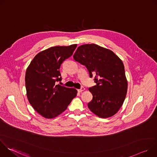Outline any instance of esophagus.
Masks as SVG:
<instances>
[{
	"label": "esophagus",
	"mask_w": 157,
	"mask_h": 157,
	"mask_svg": "<svg viewBox=\"0 0 157 157\" xmlns=\"http://www.w3.org/2000/svg\"><path fill=\"white\" fill-rule=\"evenodd\" d=\"M85 89V88L84 87H81L80 89H78V91L79 92V93H81L82 91H83Z\"/></svg>",
	"instance_id": "esophagus-1"
}]
</instances>
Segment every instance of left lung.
Returning a JSON list of instances; mask_svg holds the SVG:
<instances>
[{
  "label": "left lung",
  "mask_w": 157,
  "mask_h": 157,
  "mask_svg": "<svg viewBox=\"0 0 157 157\" xmlns=\"http://www.w3.org/2000/svg\"><path fill=\"white\" fill-rule=\"evenodd\" d=\"M74 59L85 66L95 86L89 88L93 94L89 109L101 118L116 114L121 107L127 91L124 66L112 51L95 44H82L74 54Z\"/></svg>",
  "instance_id": "1"
}]
</instances>
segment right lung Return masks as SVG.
Instances as JSON below:
<instances>
[{"instance_id":"1","label":"right lung","mask_w":157,"mask_h":157,"mask_svg":"<svg viewBox=\"0 0 157 157\" xmlns=\"http://www.w3.org/2000/svg\"><path fill=\"white\" fill-rule=\"evenodd\" d=\"M77 47H54L37 54L25 74V87L29 102L40 115L53 118L64 112L76 96L77 90L57 82L61 81L59 68Z\"/></svg>"}]
</instances>
